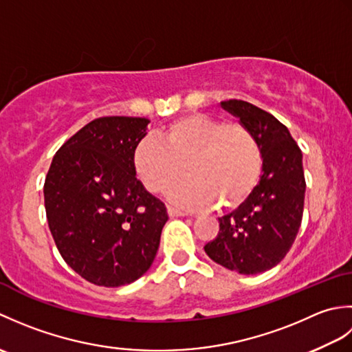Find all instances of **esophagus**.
Listing matches in <instances>:
<instances>
[{
    "mask_svg": "<svg viewBox=\"0 0 352 352\" xmlns=\"http://www.w3.org/2000/svg\"><path fill=\"white\" fill-rule=\"evenodd\" d=\"M168 214L170 218H180V216H188V213H184L182 210H177L174 207H168Z\"/></svg>",
    "mask_w": 352,
    "mask_h": 352,
    "instance_id": "1",
    "label": "esophagus"
}]
</instances>
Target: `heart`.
I'll return each instance as SVG.
<instances>
[{
    "label": "heart",
    "instance_id": "b5f03b06",
    "mask_svg": "<svg viewBox=\"0 0 352 352\" xmlns=\"http://www.w3.org/2000/svg\"><path fill=\"white\" fill-rule=\"evenodd\" d=\"M261 164L258 142L243 124H222L203 113L174 119L159 139L145 138L133 149V169L149 192H164L188 172L190 177L169 190V199L189 208L216 201L222 208L243 204L256 189Z\"/></svg>",
    "mask_w": 352,
    "mask_h": 352
}]
</instances>
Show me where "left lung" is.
I'll list each match as a JSON object with an SVG mask.
<instances>
[{
  "instance_id": "1",
  "label": "left lung",
  "mask_w": 352,
  "mask_h": 352,
  "mask_svg": "<svg viewBox=\"0 0 352 352\" xmlns=\"http://www.w3.org/2000/svg\"><path fill=\"white\" fill-rule=\"evenodd\" d=\"M258 142L261 175L251 197L219 218V233L204 251L216 263L243 275L276 266L301 227L305 180L302 153L286 125L242 100L222 101Z\"/></svg>"
}]
</instances>
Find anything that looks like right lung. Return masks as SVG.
<instances>
[{"mask_svg": "<svg viewBox=\"0 0 352 352\" xmlns=\"http://www.w3.org/2000/svg\"><path fill=\"white\" fill-rule=\"evenodd\" d=\"M149 119H94L56 153L45 178L50 231L63 260L89 283L119 287L155 258L166 207L133 169Z\"/></svg>", "mask_w": 352, "mask_h": 352, "instance_id": "right-lung-1", "label": "right lung"}]
</instances>
